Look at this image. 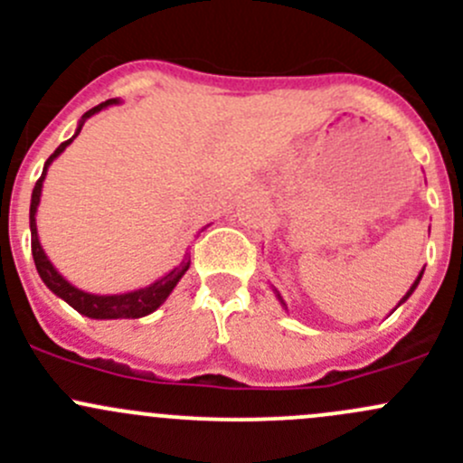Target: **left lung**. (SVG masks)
Returning a JSON list of instances; mask_svg holds the SVG:
<instances>
[{
	"mask_svg": "<svg viewBox=\"0 0 463 463\" xmlns=\"http://www.w3.org/2000/svg\"><path fill=\"white\" fill-rule=\"evenodd\" d=\"M421 278H423V270H421V273H419V275H417V279H414V282H412V287H410V288H408V293H405V296H403V298H401V300H399V305H396V307H401V305H403V302H405V300H408V298H410V296H412V293H414V288H417V287H419V282H421ZM273 293H275V298H278V300H279V305H282V307H284V309H287V302H284V300H282V296H279V291H278V288H275V287H273ZM392 311H394V309H392Z\"/></svg>",
	"mask_w": 463,
	"mask_h": 463,
	"instance_id": "left-lung-1",
	"label": "left lung"
}]
</instances>
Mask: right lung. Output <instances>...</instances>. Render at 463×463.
Listing matches in <instances>:
<instances>
[{
  "instance_id": "add662e5",
  "label": "right lung",
  "mask_w": 463,
  "mask_h": 463,
  "mask_svg": "<svg viewBox=\"0 0 463 463\" xmlns=\"http://www.w3.org/2000/svg\"><path fill=\"white\" fill-rule=\"evenodd\" d=\"M111 105H120L118 98H111V100L100 102L98 107L89 109L87 114H82L80 123H78V128H76V134H73L69 141H64L62 145H60V147L55 149V152L51 154L49 158H46L44 170H42V176L37 179L35 188H33L31 213H29V219H31V250H33V260H35V269H37V273H40L42 282H44L46 287H49L51 291L55 293V296L62 298V300L67 302L69 307H73L78 314L87 316V318H93V320L143 318V316H149L152 311H156L158 307H161L163 302L167 300V296L175 291V287L179 284V279L184 278L185 270L190 269V260H188V255H185L184 261H181L179 266H175L170 273H165L163 278H158L156 282L147 284V287L134 288V291H128V293H109V296H100V293H89V291H82V288L73 287V284L69 282V279L64 278V275L60 273V270L55 269L53 264H51V260L46 258L44 249H42L40 237H37L35 214H37V205H40V197H42V184H44L46 172H49V165L55 161V158L60 156V154L64 152V149H67V145L73 143V138L80 134L82 125H85L87 118H91L93 114H98V111L107 109V107H111Z\"/></svg>"
}]
</instances>
